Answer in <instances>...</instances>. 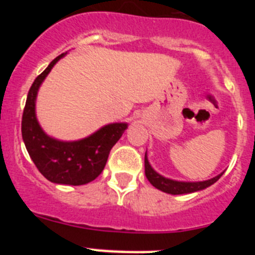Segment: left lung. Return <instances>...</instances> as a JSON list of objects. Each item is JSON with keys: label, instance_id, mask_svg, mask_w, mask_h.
Masks as SVG:
<instances>
[{"label": "left lung", "instance_id": "left-lung-1", "mask_svg": "<svg viewBox=\"0 0 255 255\" xmlns=\"http://www.w3.org/2000/svg\"><path fill=\"white\" fill-rule=\"evenodd\" d=\"M144 166H145V176L149 180V182L152 184L154 188L159 189V190L164 191V193H168V194H188V193H194L198 190H203V189L208 188L212 184H215L218 179H220L224 172L218 175V176L213 177L211 180H207V181H199V182H182V181H173V180L166 179V177L161 176L159 173L155 172L152 167H150L149 162L147 158V153H145V157H144Z\"/></svg>", "mask_w": 255, "mask_h": 255}]
</instances>
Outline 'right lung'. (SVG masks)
Instances as JSON below:
<instances>
[{"mask_svg": "<svg viewBox=\"0 0 255 255\" xmlns=\"http://www.w3.org/2000/svg\"><path fill=\"white\" fill-rule=\"evenodd\" d=\"M62 56L64 53L52 61L29 89L21 119L22 140L30 158L47 180L64 185H84L100 176L110 150L128 125L110 124L78 141H60L44 134L35 117V97L39 85Z\"/></svg>", "mask_w": 255, "mask_h": 255, "instance_id": "add662e5", "label": "right lung"}]
</instances>
